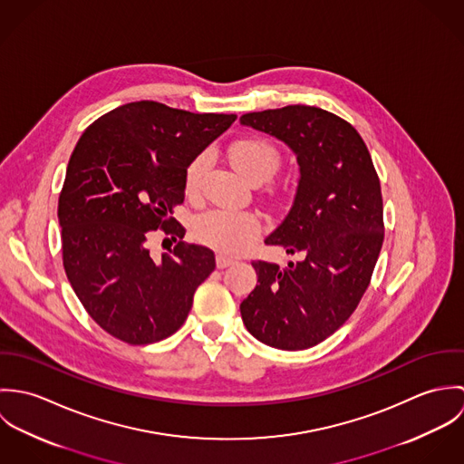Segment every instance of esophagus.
I'll list each match as a JSON object with an SVG mask.
<instances>
[{
	"mask_svg": "<svg viewBox=\"0 0 464 464\" xmlns=\"http://www.w3.org/2000/svg\"><path fill=\"white\" fill-rule=\"evenodd\" d=\"M236 263L234 259H230V257H227V256H223V254H218L216 256V266L219 267V269H225V267H228V266H232Z\"/></svg>",
	"mask_w": 464,
	"mask_h": 464,
	"instance_id": "obj_1",
	"label": "esophagus"
}]
</instances>
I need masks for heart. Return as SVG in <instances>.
Listing matches in <instances>:
<instances>
[{
  "label": "heart",
  "instance_id": "obj_1",
  "mask_svg": "<svg viewBox=\"0 0 464 464\" xmlns=\"http://www.w3.org/2000/svg\"><path fill=\"white\" fill-rule=\"evenodd\" d=\"M228 160L232 166L252 182H265L278 168L280 153L276 146L263 137H245L228 148ZM205 168V155L197 157L186 173L188 193L198 189L199 179ZM263 230L261 219L250 210H225L212 208L193 223L197 239L227 254H236L246 248Z\"/></svg>",
  "mask_w": 464,
  "mask_h": 464
}]
</instances>
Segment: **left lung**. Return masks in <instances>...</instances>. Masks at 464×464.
Returning <instances> with one entry per match:
<instances>
[{"instance_id":"obj_1","label":"left lung","mask_w":464,"mask_h":464,"mask_svg":"<svg viewBox=\"0 0 464 464\" xmlns=\"http://www.w3.org/2000/svg\"><path fill=\"white\" fill-rule=\"evenodd\" d=\"M239 121L285 142L300 168L293 205L265 239L300 261L252 263L259 284L241 302L243 324L267 346L305 350L337 331L370 285L384 241L381 182L362 137L324 109L287 105Z\"/></svg>"}]
</instances>
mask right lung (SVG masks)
Instances as JSON below:
<instances>
[{"instance_id":"add662e5","label":"right lung","mask_w":464,"mask_h":464,"mask_svg":"<svg viewBox=\"0 0 464 464\" xmlns=\"http://www.w3.org/2000/svg\"><path fill=\"white\" fill-rule=\"evenodd\" d=\"M236 118L133 102L76 142L59 198L63 261L78 300L111 335L148 344L184 325L214 252L179 241L153 259L148 239L157 228L184 237L168 214L184 201L188 168Z\"/></svg>"}]
</instances>
